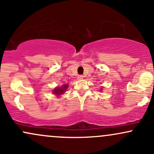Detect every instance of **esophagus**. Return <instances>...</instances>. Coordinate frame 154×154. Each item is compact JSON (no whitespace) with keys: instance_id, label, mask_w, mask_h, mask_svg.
I'll list each match as a JSON object with an SVG mask.
<instances>
[{"instance_id":"esophagus-1","label":"esophagus","mask_w":154,"mask_h":154,"mask_svg":"<svg viewBox=\"0 0 154 154\" xmlns=\"http://www.w3.org/2000/svg\"><path fill=\"white\" fill-rule=\"evenodd\" d=\"M77 79H83V76H82V75H79L78 77H77Z\"/></svg>"}]
</instances>
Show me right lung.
<instances>
[{
  "label": "right lung",
  "instance_id": "obj_1",
  "mask_svg": "<svg viewBox=\"0 0 154 154\" xmlns=\"http://www.w3.org/2000/svg\"><path fill=\"white\" fill-rule=\"evenodd\" d=\"M68 86H69V85H67V84L63 85L62 87H61V88L57 87V88H55L53 92H54V93L55 95H61L63 94V93L66 91V89H67V88H68Z\"/></svg>",
  "mask_w": 154,
  "mask_h": 154
}]
</instances>
